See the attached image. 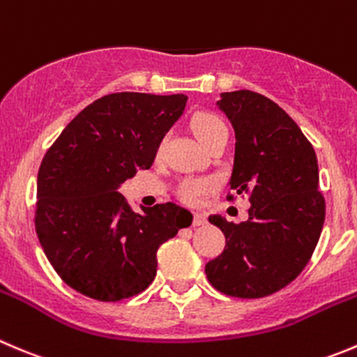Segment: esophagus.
Masks as SVG:
<instances>
[{"label": "esophagus", "instance_id": "34e87169", "mask_svg": "<svg viewBox=\"0 0 357 357\" xmlns=\"http://www.w3.org/2000/svg\"><path fill=\"white\" fill-rule=\"evenodd\" d=\"M207 223L206 214L202 213H193V227H202V225Z\"/></svg>", "mask_w": 357, "mask_h": 357}]
</instances>
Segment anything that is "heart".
<instances>
[{
  "mask_svg": "<svg viewBox=\"0 0 357 357\" xmlns=\"http://www.w3.org/2000/svg\"><path fill=\"white\" fill-rule=\"evenodd\" d=\"M190 127L204 146L216 136L227 132V126H225L223 120L211 112H197L190 120ZM214 188H216V183L211 178H186L179 183L176 193L183 202L197 204Z\"/></svg>",
  "mask_w": 357,
  "mask_h": 357,
  "instance_id": "obj_1",
  "label": "heart"
}]
</instances>
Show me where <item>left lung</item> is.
I'll return each instance as SVG.
<instances>
[{"mask_svg": "<svg viewBox=\"0 0 357 357\" xmlns=\"http://www.w3.org/2000/svg\"><path fill=\"white\" fill-rule=\"evenodd\" d=\"M218 108L235 130L230 188L248 193L251 207L242 223L209 216L227 244L206 274L225 295L261 298L295 281L319 241L326 206L316 151L295 120L258 92H223Z\"/></svg>", "mask_w": 357, "mask_h": 357, "instance_id": "8db88e82", "label": "left lung"}]
</instances>
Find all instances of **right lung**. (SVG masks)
Returning <instances> with one entry per match:
<instances>
[{
  "mask_svg": "<svg viewBox=\"0 0 357 357\" xmlns=\"http://www.w3.org/2000/svg\"><path fill=\"white\" fill-rule=\"evenodd\" d=\"M185 94L116 92L79 112L48 148L38 171L34 225L59 278L99 302L144 291L157 274V251L192 213L176 204L136 213L119 192L183 115Z\"/></svg>",
  "mask_w": 357,
  "mask_h": 357,
  "instance_id": "obj_1",
  "label": "right lung"
}]
</instances>
